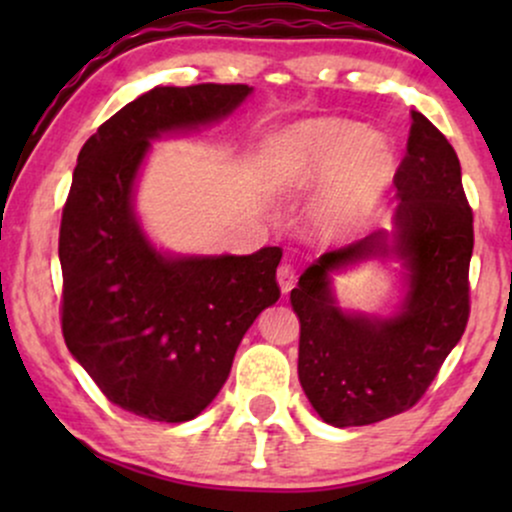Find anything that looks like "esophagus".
Instances as JSON below:
<instances>
[{
    "instance_id": "obj_1",
    "label": "esophagus",
    "mask_w": 512,
    "mask_h": 512,
    "mask_svg": "<svg viewBox=\"0 0 512 512\" xmlns=\"http://www.w3.org/2000/svg\"><path fill=\"white\" fill-rule=\"evenodd\" d=\"M276 281H279L281 293H289L293 289V284H296V272H293L291 264H281V267L276 269Z\"/></svg>"
}]
</instances>
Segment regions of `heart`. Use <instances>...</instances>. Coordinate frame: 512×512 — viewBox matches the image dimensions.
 I'll use <instances>...</instances> for the list:
<instances>
[{"instance_id":"obj_1","label":"heart","mask_w":512,"mask_h":512,"mask_svg":"<svg viewBox=\"0 0 512 512\" xmlns=\"http://www.w3.org/2000/svg\"><path fill=\"white\" fill-rule=\"evenodd\" d=\"M395 166L387 139L337 117L289 127L272 151L276 190L301 195L327 185L310 211L313 231L322 240L346 236L383 202Z\"/></svg>"}]
</instances>
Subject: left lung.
Returning <instances> with one entry per match:
<instances>
[{
  "label": "left lung",
  "instance_id": "obj_1",
  "mask_svg": "<svg viewBox=\"0 0 512 512\" xmlns=\"http://www.w3.org/2000/svg\"><path fill=\"white\" fill-rule=\"evenodd\" d=\"M390 231L325 252L291 291L301 322L298 380L325 424L368 426L419 402L462 339L469 317L472 209L455 149L421 113L395 175ZM366 261H397L403 296L390 314L342 309L333 276Z\"/></svg>",
  "mask_w": 512,
  "mask_h": 512
}]
</instances>
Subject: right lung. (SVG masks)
<instances>
[{"label": "right lung", "instance_id": "1", "mask_svg": "<svg viewBox=\"0 0 512 512\" xmlns=\"http://www.w3.org/2000/svg\"><path fill=\"white\" fill-rule=\"evenodd\" d=\"M250 96L245 84L156 86L103 122L76 158L60 226L64 342L110 402L144 419L202 414L240 339L279 301V248L163 250L134 204L151 144L219 125Z\"/></svg>", "mask_w": 512, "mask_h": 512}]
</instances>
